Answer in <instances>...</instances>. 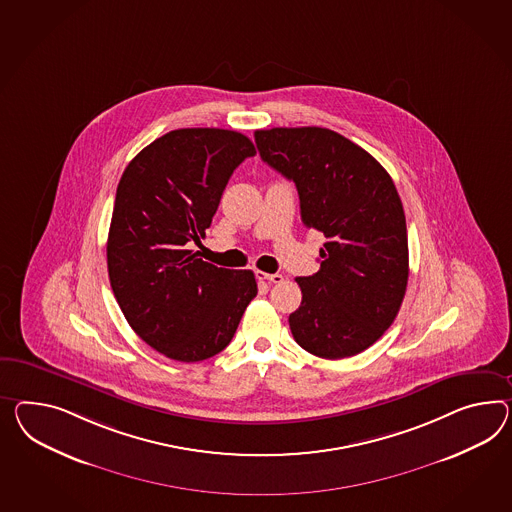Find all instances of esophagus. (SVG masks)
Listing matches in <instances>:
<instances>
[{
  "label": "esophagus",
  "mask_w": 512,
  "mask_h": 512,
  "mask_svg": "<svg viewBox=\"0 0 512 512\" xmlns=\"http://www.w3.org/2000/svg\"><path fill=\"white\" fill-rule=\"evenodd\" d=\"M256 278L273 282V284H280V282L284 280V276L278 275V273H276V275H269V273H263V271H256Z\"/></svg>",
  "instance_id": "obj_1"
}]
</instances>
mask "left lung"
<instances>
[{"mask_svg": "<svg viewBox=\"0 0 512 512\" xmlns=\"http://www.w3.org/2000/svg\"><path fill=\"white\" fill-rule=\"evenodd\" d=\"M254 139L263 161L297 187L304 226L327 237L319 271L297 278L293 338L328 360L366 351L394 323L407 291V221L394 180L327 128H271Z\"/></svg>", "mask_w": 512, "mask_h": 512, "instance_id": "1", "label": "left lung"}]
</instances>
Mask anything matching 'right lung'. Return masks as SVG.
Segmentation results:
<instances>
[{
    "label": "right lung",
    "mask_w": 512,
    "mask_h": 512,
    "mask_svg": "<svg viewBox=\"0 0 512 512\" xmlns=\"http://www.w3.org/2000/svg\"><path fill=\"white\" fill-rule=\"evenodd\" d=\"M249 137L219 128L165 133L130 161L117 187L107 271L135 334L178 362L221 353L256 297L252 271L223 269L191 250L210 228Z\"/></svg>",
    "instance_id": "right-lung-1"
}]
</instances>
